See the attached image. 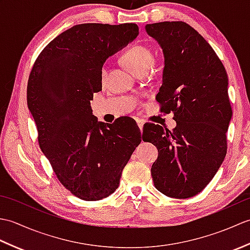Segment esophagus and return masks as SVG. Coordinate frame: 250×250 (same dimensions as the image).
<instances>
[{"mask_svg":"<svg viewBox=\"0 0 250 250\" xmlns=\"http://www.w3.org/2000/svg\"><path fill=\"white\" fill-rule=\"evenodd\" d=\"M136 122H137V125H139L140 130L142 131V130H143V126H144V121L141 120V119H137V120H136Z\"/></svg>","mask_w":250,"mask_h":250,"instance_id":"esophagus-1","label":"esophagus"}]
</instances>
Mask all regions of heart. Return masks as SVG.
<instances>
[{
    "mask_svg": "<svg viewBox=\"0 0 250 250\" xmlns=\"http://www.w3.org/2000/svg\"><path fill=\"white\" fill-rule=\"evenodd\" d=\"M122 59H124L125 64L132 71L139 74L140 72L150 70L153 62H155V55H153V52L149 47L144 45H136L126 50L124 54ZM107 74L108 67L105 64L103 65L102 70H101V81L105 82Z\"/></svg>",
    "mask_w": 250,
    "mask_h": 250,
    "instance_id": "1",
    "label": "heart"
}]
</instances>
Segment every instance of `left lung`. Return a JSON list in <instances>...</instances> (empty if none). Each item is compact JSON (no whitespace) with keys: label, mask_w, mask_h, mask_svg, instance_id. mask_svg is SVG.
Instances as JSON below:
<instances>
[{"label":"left lung","mask_w":250,"mask_h":250,"mask_svg":"<svg viewBox=\"0 0 250 250\" xmlns=\"http://www.w3.org/2000/svg\"><path fill=\"white\" fill-rule=\"evenodd\" d=\"M145 30L164 57L156 99L161 111H173L176 121L172 131L146 126V142L158 148L153 185L169 198H191L208 185L225 160L232 118L228 75L210 45L186 22L164 21L146 24Z\"/></svg>","instance_id":"8db88e82"}]
</instances>
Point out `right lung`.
Wrapping results in <instances>:
<instances>
[{
    "instance_id": "add662e5",
    "label": "right lung",
    "mask_w": 250,
    "mask_h": 250,
    "mask_svg": "<svg viewBox=\"0 0 250 250\" xmlns=\"http://www.w3.org/2000/svg\"><path fill=\"white\" fill-rule=\"evenodd\" d=\"M137 35L135 23L74 25L45 47L30 74L26 100L41 149L60 183L84 201L115 192L142 141L135 121H98L90 105L105 61Z\"/></svg>"
}]
</instances>
